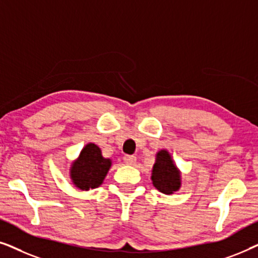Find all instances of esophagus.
I'll list each match as a JSON object with an SVG mask.
<instances>
[{
	"mask_svg": "<svg viewBox=\"0 0 258 258\" xmlns=\"http://www.w3.org/2000/svg\"><path fill=\"white\" fill-rule=\"evenodd\" d=\"M123 161H124L125 164L133 165V164H135L136 157L135 156H132V155H125V156L123 157Z\"/></svg>",
	"mask_w": 258,
	"mask_h": 258,
	"instance_id": "1",
	"label": "esophagus"
}]
</instances>
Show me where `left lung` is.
Masks as SVG:
<instances>
[{"label": "left lung", "mask_w": 258, "mask_h": 258, "mask_svg": "<svg viewBox=\"0 0 258 258\" xmlns=\"http://www.w3.org/2000/svg\"><path fill=\"white\" fill-rule=\"evenodd\" d=\"M151 181L158 191L171 195L181 188V171L172 161L168 150H161L151 171Z\"/></svg>", "instance_id": "8db88e82"}]
</instances>
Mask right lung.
Segmentation results:
<instances>
[{"instance_id":"1","label":"right lung","mask_w":258,"mask_h":258,"mask_svg":"<svg viewBox=\"0 0 258 258\" xmlns=\"http://www.w3.org/2000/svg\"><path fill=\"white\" fill-rule=\"evenodd\" d=\"M110 167L111 160L102 156V151L96 144L88 143L76 161L73 162L70 178L76 188L88 191L103 183Z\"/></svg>"}]
</instances>
